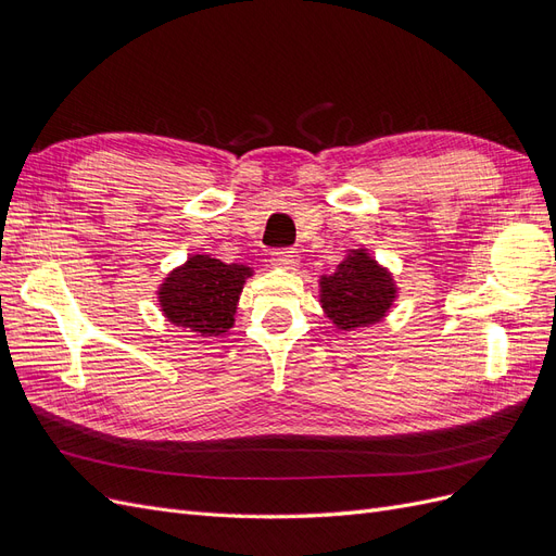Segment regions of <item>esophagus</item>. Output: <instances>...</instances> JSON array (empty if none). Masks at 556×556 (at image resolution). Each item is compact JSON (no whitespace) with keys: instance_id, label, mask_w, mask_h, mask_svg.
Returning <instances> with one entry per match:
<instances>
[{"instance_id":"esophagus-1","label":"esophagus","mask_w":556,"mask_h":556,"mask_svg":"<svg viewBox=\"0 0 556 556\" xmlns=\"http://www.w3.org/2000/svg\"><path fill=\"white\" fill-rule=\"evenodd\" d=\"M271 264L278 268H296L299 266V255L296 250H276L271 255Z\"/></svg>"}]
</instances>
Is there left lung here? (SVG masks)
<instances>
[{
    "mask_svg": "<svg viewBox=\"0 0 556 556\" xmlns=\"http://www.w3.org/2000/svg\"><path fill=\"white\" fill-rule=\"evenodd\" d=\"M394 299L392 276L366 250H350L331 276L319 278V304L343 331L380 323Z\"/></svg>",
    "mask_w": 556,
    "mask_h": 556,
    "instance_id": "8db88e82",
    "label": "left lung"
}]
</instances>
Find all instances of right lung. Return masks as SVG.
Returning <instances> with one entry per match:
<instances>
[{
    "label": "right lung",
    "instance_id": "1",
    "mask_svg": "<svg viewBox=\"0 0 556 556\" xmlns=\"http://www.w3.org/2000/svg\"><path fill=\"white\" fill-rule=\"evenodd\" d=\"M250 276L252 271L243 264L194 255L164 278L160 306L176 327L199 336H220L233 325V313Z\"/></svg>",
    "mask_w": 556,
    "mask_h": 556
}]
</instances>
